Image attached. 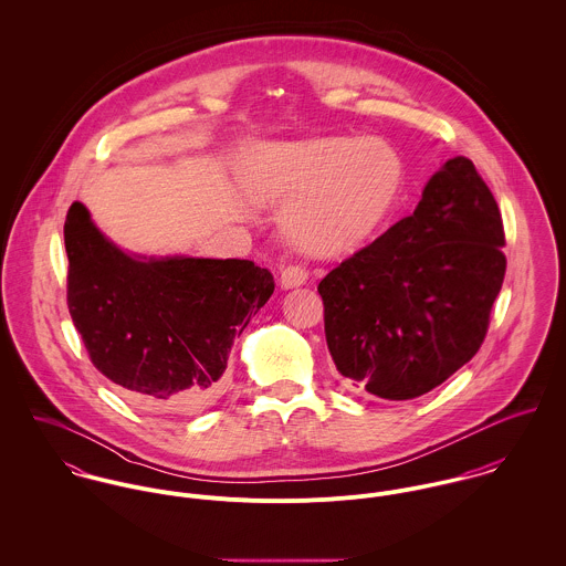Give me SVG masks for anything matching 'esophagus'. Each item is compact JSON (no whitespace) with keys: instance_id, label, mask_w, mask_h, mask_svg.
<instances>
[{"instance_id":"obj_1","label":"esophagus","mask_w":566,"mask_h":566,"mask_svg":"<svg viewBox=\"0 0 566 566\" xmlns=\"http://www.w3.org/2000/svg\"><path fill=\"white\" fill-rule=\"evenodd\" d=\"M307 276H310V272H307L303 265L292 263V265H285V268L281 270V285H283L285 290L298 287V285H303V283L307 281Z\"/></svg>"}]
</instances>
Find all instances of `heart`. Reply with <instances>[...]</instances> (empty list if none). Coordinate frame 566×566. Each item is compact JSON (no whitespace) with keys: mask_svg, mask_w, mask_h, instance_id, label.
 I'll return each instance as SVG.
<instances>
[{"mask_svg":"<svg viewBox=\"0 0 566 566\" xmlns=\"http://www.w3.org/2000/svg\"><path fill=\"white\" fill-rule=\"evenodd\" d=\"M243 187L261 202L292 200L285 227L314 252L359 248L381 227L403 187V161L379 137L274 142L243 157Z\"/></svg>","mask_w":566,"mask_h":566,"instance_id":"heart-1","label":"heart"}]
</instances>
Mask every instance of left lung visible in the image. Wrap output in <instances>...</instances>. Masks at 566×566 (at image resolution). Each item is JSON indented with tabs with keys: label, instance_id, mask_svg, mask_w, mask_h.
I'll return each mask as SVG.
<instances>
[{
	"label": "left lung",
	"instance_id": "obj_1",
	"mask_svg": "<svg viewBox=\"0 0 566 566\" xmlns=\"http://www.w3.org/2000/svg\"><path fill=\"white\" fill-rule=\"evenodd\" d=\"M503 220L475 165L455 157L413 213L318 285L328 353L348 386L416 399L480 350L505 276Z\"/></svg>",
	"mask_w": 566,
	"mask_h": 566
}]
</instances>
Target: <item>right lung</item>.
Returning a JSON list of instances; mask_svg holds the SVG:
<instances>
[{
	"mask_svg": "<svg viewBox=\"0 0 566 566\" xmlns=\"http://www.w3.org/2000/svg\"><path fill=\"white\" fill-rule=\"evenodd\" d=\"M67 305L93 366L142 403L205 407L233 339L274 279L248 259L137 256L108 242L74 202L65 220Z\"/></svg>",
	"mask_w": 566,
	"mask_h": 566,
	"instance_id": "obj_1",
	"label": "right lung"
}]
</instances>
